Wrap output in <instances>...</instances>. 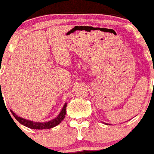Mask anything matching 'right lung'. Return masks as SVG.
<instances>
[{
  "label": "right lung",
  "mask_w": 154,
  "mask_h": 154,
  "mask_svg": "<svg viewBox=\"0 0 154 154\" xmlns=\"http://www.w3.org/2000/svg\"><path fill=\"white\" fill-rule=\"evenodd\" d=\"M66 106H67V103H65L61 112L56 118H55V119L51 121H48V122H45V123H37V122H33V121L23 119V118L16 115L11 110V112L14 118L18 121L19 123L24 125V126H27V127L31 128V129H35V130H46V129H51V128L55 127V126L59 124L63 120L65 114H66Z\"/></svg>",
  "instance_id": "add662e5"
}]
</instances>
